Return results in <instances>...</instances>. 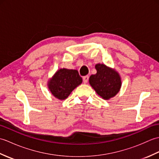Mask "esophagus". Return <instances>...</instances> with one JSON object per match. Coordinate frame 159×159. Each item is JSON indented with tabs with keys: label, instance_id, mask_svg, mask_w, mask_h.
<instances>
[{
	"label": "esophagus",
	"instance_id": "obj_1",
	"mask_svg": "<svg viewBox=\"0 0 159 159\" xmlns=\"http://www.w3.org/2000/svg\"><path fill=\"white\" fill-rule=\"evenodd\" d=\"M89 80V76H85L83 77V80L84 83H87Z\"/></svg>",
	"mask_w": 159,
	"mask_h": 159
}]
</instances>
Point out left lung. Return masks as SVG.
<instances>
[{
	"label": "left lung",
	"instance_id": "1",
	"mask_svg": "<svg viewBox=\"0 0 159 159\" xmlns=\"http://www.w3.org/2000/svg\"><path fill=\"white\" fill-rule=\"evenodd\" d=\"M96 74L89 77V82L98 96L104 100H109L117 95L121 87V79L117 71L103 63H97Z\"/></svg>",
	"mask_w": 159,
	"mask_h": 159
}]
</instances>
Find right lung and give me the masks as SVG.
<instances>
[{"instance_id": "right-lung-1", "label": "right lung", "mask_w": 159, "mask_h": 159, "mask_svg": "<svg viewBox=\"0 0 159 159\" xmlns=\"http://www.w3.org/2000/svg\"><path fill=\"white\" fill-rule=\"evenodd\" d=\"M82 82V78L76 70L61 68L48 80L47 85L54 97L63 100L66 99Z\"/></svg>"}]
</instances>
